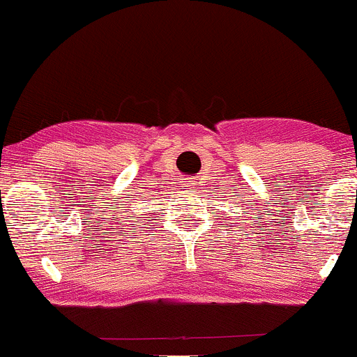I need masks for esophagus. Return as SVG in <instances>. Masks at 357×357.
Segmentation results:
<instances>
[{
	"mask_svg": "<svg viewBox=\"0 0 357 357\" xmlns=\"http://www.w3.org/2000/svg\"><path fill=\"white\" fill-rule=\"evenodd\" d=\"M183 183H185V186H188V188H193L195 186V183H191V181H183Z\"/></svg>",
	"mask_w": 357,
	"mask_h": 357,
	"instance_id": "esophagus-1",
	"label": "esophagus"
}]
</instances>
